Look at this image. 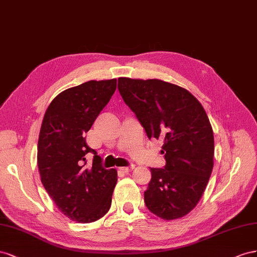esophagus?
Segmentation results:
<instances>
[{
  "mask_svg": "<svg viewBox=\"0 0 257 257\" xmlns=\"http://www.w3.org/2000/svg\"><path fill=\"white\" fill-rule=\"evenodd\" d=\"M134 168H135V166L133 165V166H129V167H121V168H119V170L122 171V172H124V173H127V172L133 171Z\"/></svg>",
  "mask_w": 257,
  "mask_h": 257,
  "instance_id": "1",
  "label": "esophagus"
}]
</instances>
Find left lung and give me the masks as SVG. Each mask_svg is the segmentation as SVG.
<instances>
[{
	"instance_id": "obj_1",
	"label": "left lung",
	"mask_w": 257,
	"mask_h": 257,
	"mask_svg": "<svg viewBox=\"0 0 257 257\" xmlns=\"http://www.w3.org/2000/svg\"><path fill=\"white\" fill-rule=\"evenodd\" d=\"M118 90L149 139H163L164 168H152L144 192L148 209L167 221L199 202L213 169L214 137L208 115L192 93L160 79L118 78Z\"/></svg>"
}]
</instances>
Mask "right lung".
<instances>
[{"label":"right lung","instance_id":"right-lung-1","mask_svg":"<svg viewBox=\"0 0 257 257\" xmlns=\"http://www.w3.org/2000/svg\"><path fill=\"white\" fill-rule=\"evenodd\" d=\"M116 78L89 80L69 88L51 101L44 115L38 144L42 184L62 213L72 221L91 223L111 208L117 171L102 167V158L84 135L111 100ZM94 154L93 167L84 168Z\"/></svg>","mask_w":257,"mask_h":257}]
</instances>
